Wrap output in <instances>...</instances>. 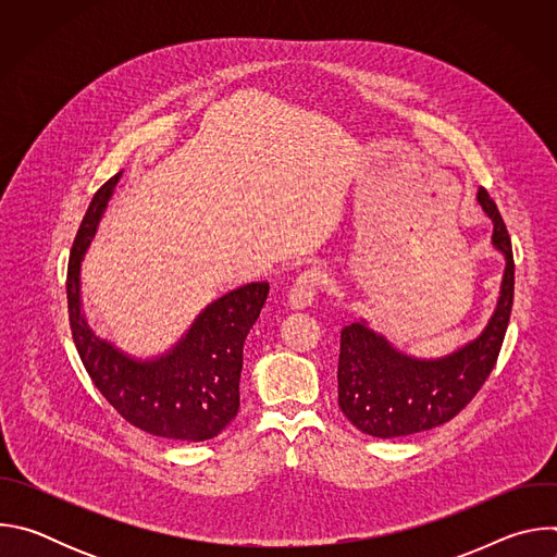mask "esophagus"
Wrapping results in <instances>:
<instances>
[{
	"mask_svg": "<svg viewBox=\"0 0 557 557\" xmlns=\"http://www.w3.org/2000/svg\"><path fill=\"white\" fill-rule=\"evenodd\" d=\"M324 277H326V275H324V271H320V269H306V271H301V273L297 275V280L293 282V286H290L288 304H290L293 308H306V306L314 299L317 290L322 288Z\"/></svg>",
	"mask_w": 557,
	"mask_h": 557,
	"instance_id": "34e87169",
	"label": "esophagus"
}]
</instances>
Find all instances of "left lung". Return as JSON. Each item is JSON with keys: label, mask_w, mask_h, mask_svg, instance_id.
<instances>
[{"label": "left lung", "mask_w": 557, "mask_h": 557, "mask_svg": "<svg viewBox=\"0 0 557 557\" xmlns=\"http://www.w3.org/2000/svg\"><path fill=\"white\" fill-rule=\"evenodd\" d=\"M479 202L494 220V247L507 258L496 312L479 339L449 357L421 361L396 352L363 322L342 329L339 408L363 434L410 436L451 421L479 394L498 361L513 306V251L507 224L483 187Z\"/></svg>", "instance_id": "8db88e82"}]
</instances>
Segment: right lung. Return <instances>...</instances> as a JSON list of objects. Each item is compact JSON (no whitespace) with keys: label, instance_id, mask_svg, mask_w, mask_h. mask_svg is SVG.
Segmentation results:
<instances>
[{"label":"right lung","instance_id":"add662e5","mask_svg":"<svg viewBox=\"0 0 557 557\" xmlns=\"http://www.w3.org/2000/svg\"><path fill=\"white\" fill-rule=\"evenodd\" d=\"M119 178L121 172L95 194L70 251L65 293L76 352L106 401L129 425L158 438H213L240 408L243 348L269 297V284H247L215 299L185 339L156 361H134L97 339L82 314L78 267Z\"/></svg>","mask_w":557,"mask_h":557}]
</instances>
